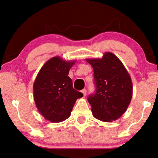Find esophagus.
<instances>
[{
  "mask_svg": "<svg viewBox=\"0 0 158 158\" xmlns=\"http://www.w3.org/2000/svg\"><path fill=\"white\" fill-rule=\"evenodd\" d=\"M81 93L83 94L84 96H86V89H82V90H81Z\"/></svg>",
  "mask_w": 158,
  "mask_h": 158,
  "instance_id": "1",
  "label": "esophagus"
}]
</instances>
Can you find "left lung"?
I'll return each mask as SVG.
<instances>
[{
	"mask_svg": "<svg viewBox=\"0 0 158 158\" xmlns=\"http://www.w3.org/2000/svg\"><path fill=\"white\" fill-rule=\"evenodd\" d=\"M92 66L96 91L88 97L94 118L103 122L118 119L133 96L131 78L123 63L111 52L102 59H86Z\"/></svg>",
	"mask_w": 158,
	"mask_h": 158,
	"instance_id": "8db88e82",
	"label": "left lung"
}]
</instances>
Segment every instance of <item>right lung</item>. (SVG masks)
Masks as SVG:
<instances>
[{
    "instance_id": "1",
    "label": "right lung",
    "mask_w": 158,
    "mask_h": 158,
    "mask_svg": "<svg viewBox=\"0 0 158 158\" xmlns=\"http://www.w3.org/2000/svg\"><path fill=\"white\" fill-rule=\"evenodd\" d=\"M74 63L54 56L42 66L34 81L33 96L38 112L52 123L67 119L77 98L83 96L73 88L68 76Z\"/></svg>"
}]
</instances>
